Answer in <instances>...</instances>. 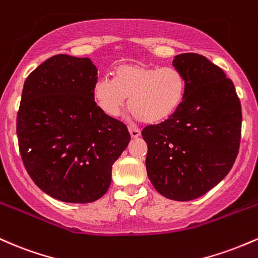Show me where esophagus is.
<instances>
[{"mask_svg": "<svg viewBox=\"0 0 258 258\" xmlns=\"http://www.w3.org/2000/svg\"><path fill=\"white\" fill-rule=\"evenodd\" d=\"M129 133H130V135H132V138H139L141 134L140 130L137 128H133V126H130L129 128Z\"/></svg>", "mask_w": 258, "mask_h": 258, "instance_id": "34e87169", "label": "esophagus"}]
</instances>
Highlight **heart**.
<instances>
[{
	"mask_svg": "<svg viewBox=\"0 0 258 258\" xmlns=\"http://www.w3.org/2000/svg\"><path fill=\"white\" fill-rule=\"evenodd\" d=\"M184 75L173 67L125 63L115 69V78L102 77L94 84V98L101 111L118 117L129 97V108L147 124L168 119L183 103Z\"/></svg>",
	"mask_w": 258,
	"mask_h": 258,
	"instance_id": "obj_1",
	"label": "heart"
}]
</instances>
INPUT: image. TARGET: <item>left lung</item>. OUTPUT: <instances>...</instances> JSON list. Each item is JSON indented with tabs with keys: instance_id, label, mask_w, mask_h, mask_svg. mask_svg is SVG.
I'll list each match as a JSON object with an SVG mask.
<instances>
[{
	"instance_id": "obj_1",
	"label": "left lung",
	"mask_w": 258,
	"mask_h": 258,
	"mask_svg": "<svg viewBox=\"0 0 258 258\" xmlns=\"http://www.w3.org/2000/svg\"><path fill=\"white\" fill-rule=\"evenodd\" d=\"M186 90L180 107L141 132L147 144L146 170L164 198L190 201L229 173L241 139V103L218 66L198 53L175 56Z\"/></svg>"
}]
</instances>
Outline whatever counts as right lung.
<instances>
[{
	"label": "right lung",
	"mask_w": 258,
	"mask_h": 258,
	"mask_svg": "<svg viewBox=\"0 0 258 258\" xmlns=\"http://www.w3.org/2000/svg\"><path fill=\"white\" fill-rule=\"evenodd\" d=\"M91 59L56 54L29 74L17 114L19 152L43 192L63 202L102 198L130 141L123 121L96 105Z\"/></svg>",
	"instance_id": "1"
}]
</instances>
